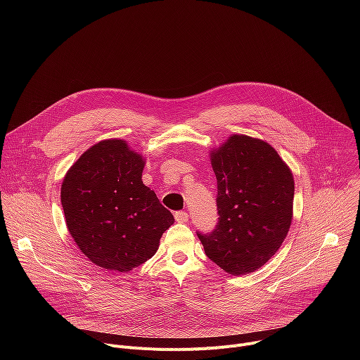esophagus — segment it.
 Masks as SVG:
<instances>
[{
  "label": "esophagus",
  "instance_id": "obj_1",
  "mask_svg": "<svg viewBox=\"0 0 360 360\" xmlns=\"http://www.w3.org/2000/svg\"><path fill=\"white\" fill-rule=\"evenodd\" d=\"M188 218H189V215H188L186 211H178V212H175V219H176V222H179V224L186 222Z\"/></svg>",
  "mask_w": 360,
  "mask_h": 360
}]
</instances>
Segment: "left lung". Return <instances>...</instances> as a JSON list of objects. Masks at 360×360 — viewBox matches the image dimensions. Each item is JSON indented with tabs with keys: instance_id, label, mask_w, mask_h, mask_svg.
<instances>
[{
	"instance_id": "1",
	"label": "left lung",
	"mask_w": 360,
	"mask_h": 360,
	"mask_svg": "<svg viewBox=\"0 0 360 360\" xmlns=\"http://www.w3.org/2000/svg\"><path fill=\"white\" fill-rule=\"evenodd\" d=\"M218 181V224L198 232L208 258L229 275L264 266L286 238L295 182L289 167L265 141L231 135L211 150Z\"/></svg>"
}]
</instances>
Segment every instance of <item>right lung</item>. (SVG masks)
Listing matches in <instances>:
<instances>
[{"instance_id": "1", "label": "right lung", "mask_w": 360, "mask_h": 360, "mask_svg": "<svg viewBox=\"0 0 360 360\" xmlns=\"http://www.w3.org/2000/svg\"><path fill=\"white\" fill-rule=\"evenodd\" d=\"M145 161L124 139L86 149L61 185L67 228L86 258L108 271L129 272L150 259L175 222L142 182Z\"/></svg>"}]
</instances>
